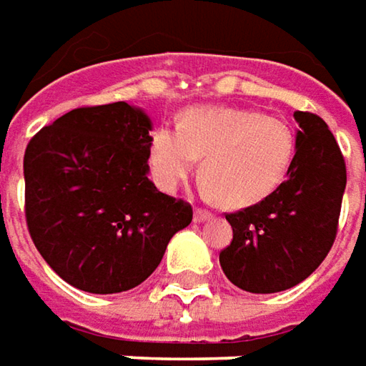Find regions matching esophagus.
I'll use <instances>...</instances> for the list:
<instances>
[{"instance_id":"obj_1","label":"esophagus","mask_w":366,"mask_h":366,"mask_svg":"<svg viewBox=\"0 0 366 366\" xmlns=\"http://www.w3.org/2000/svg\"><path fill=\"white\" fill-rule=\"evenodd\" d=\"M193 218H195V222H207V219L212 218V212L197 207V209H195V214H193Z\"/></svg>"}]
</instances>
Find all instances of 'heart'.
Masks as SVG:
<instances>
[{
	"instance_id": "obj_1",
	"label": "heart",
	"mask_w": 366,
	"mask_h": 366,
	"mask_svg": "<svg viewBox=\"0 0 366 366\" xmlns=\"http://www.w3.org/2000/svg\"><path fill=\"white\" fill-rule=\"evenodd\" d=\"M293 152V134L279 118L238 107H193L179 130L152 134L150 171L161 189L173 191L205 154L202 173L209 189L222 204L244 207L283 183Z\"/></svg>"
}]
</instances>
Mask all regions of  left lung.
<instances>
[{"instance_id": "8db88e82", "label": "left lung", "mask_w": 366, "mask_h": 366, "mask_svg": "<svg viewBox=\"0 0 366 366\" xmlns=\"http://www.w3.org/2000/svg\"><path fill=\"white\" fill-rule=\"evenodd\" d=\"M295 157L287 181L259 204L228 214L232 242L219 264L236 287L277 293L295 287L330 252L346 187V164L328 124L295 112Z\"/></svg>"}]
</instances>
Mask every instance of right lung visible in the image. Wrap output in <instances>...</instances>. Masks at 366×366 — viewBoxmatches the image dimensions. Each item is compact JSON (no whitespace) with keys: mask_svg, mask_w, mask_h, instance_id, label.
<instances>
[{"mask_svg":"<svg viewBox=\"0 0 366 366\" xmlns=\"http://www.w3.org/2000/svg\"><path fill=\"white\" fill-rule=\"evenodd\" d=\"M152 124L116 102L44 126L24 154L26 224L50 269L89 293H120L159 267L193 209L148 179Z\"/></svg>","mask_w":366,"mask_h":366,"instance_id":"add662e5","label":"right lung"}]
</instances>
